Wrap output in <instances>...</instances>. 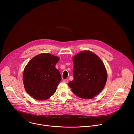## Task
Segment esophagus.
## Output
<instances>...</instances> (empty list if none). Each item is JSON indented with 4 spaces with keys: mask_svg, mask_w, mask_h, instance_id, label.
Instances as JSON below:
<instances>
[{
    "mask_svg": "<svg viewBox=\"0 0 134 134\" xmlns=\"http://www.w3.org/2000/svg\"><path fill=\"white\" fill-rule=\"evenodd\" d=\"M68 81H69V80H68V79H65V80H64L63 81H64V82L67 83L68 82Z\"/></svg>",
    "mask_w": 134,
    "mask_h": 134,
    "instance_id": "34e87169",
    "label": "esophagus"
}]
</instances>
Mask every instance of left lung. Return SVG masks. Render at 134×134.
<instances>
[{
  "mask_svg": "<svg viewBox=\"0 0 134 134\" xmlns=\"http://www.w3.org/2000/svg\"><path fill=\"white\" fill-rule=\"evenodd\" d=\"M74 80L68 83L72 92L83 99H91L103 89L107 79L105 66L90 51H81L73 57Z\"/></svg>",
  "mask_w": 134,
  "mask_h": 134,
  "instance_id": "8db88e82",
  "label": "left lung"
}]
</instances>
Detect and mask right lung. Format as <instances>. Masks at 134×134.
<instances>
[{
    "mask_svg": "<svg viewBox=\"0 0 134 134\" xmlns=\"http://www.w3.org/2000/svg\"><path fill=\"white\" fill-rule=\"evenodd\" d=\"M59 58L50 53L36 55L28 63L23 72V83L27 93L34 99L44 100L55 92L62 80L55 66Z\"/></svg>",
    "mask_w": 134,
    "mask_h": 134,
    "instance_id": "add662e5",
    "label": "right lung"
}]
</instances>
